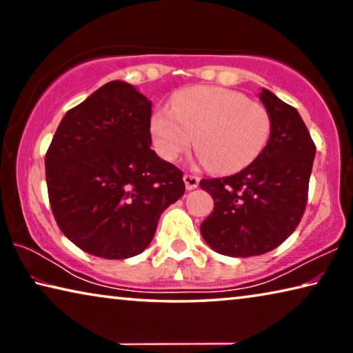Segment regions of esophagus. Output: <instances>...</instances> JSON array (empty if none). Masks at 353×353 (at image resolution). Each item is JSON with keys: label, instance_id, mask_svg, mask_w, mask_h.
<instances>
[{"label": "esophagus", "instance_id": "esophagus-1", "mask_svg": "<svg viewBox=\"0 0 353 353\" xmlns=\"http://www.w3.org/2000/svg\"><path fill=\"white\" fill-rule=\"evenodd\" d=\"M183 182H185V187H187V190H194V188H198V185H199V177L193 176V174H185Z\"/></svg>", "mask_w": 353, "mask_h": 353}]
</instances>
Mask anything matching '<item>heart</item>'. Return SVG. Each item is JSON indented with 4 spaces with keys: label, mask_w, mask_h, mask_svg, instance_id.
Segmentation results:
<instances>
[{
    "label": "heart",
    "mask_w": 353,
    "mask_h": 353,
    "mask_svg": "<svg viewBox=\"0 0 353 353\" xmlns=\"http://www.w3.org/2000/svg\"><path fill=\"white\" fill-rule=\"evenodd\" d=\"M271 115L243 93L224 87H188L172 94L168 107L149 121L152 143L174 162L191 148L196 134L199 162L221 174L238 172L255 162L271 137Z\"/></svg>",
    "instance_id": "obj_1"
}]
</instances>
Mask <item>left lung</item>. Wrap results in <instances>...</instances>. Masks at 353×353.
I'll use <instances>...</instances> for the list:
<instances>
[{
	"instance_id": "8db88e82",
	"label": "left lung",
	"mask_w": 353,
	"mask_h": 353,
	"mask_svg": "<svg viewBox=\"0 0 353 353\" xmlns=\"http://www.w3.org/2000/svg\"><path fill=\"white\" fill-rule=\"evenodd\" d=\"M272 128L255 162L234 176L202 179L214 201L201 235L214 252L246 259L271 252L296 230L305 212L316 146L294 107L261 88Z\"/></svg>"
}]
</instances>
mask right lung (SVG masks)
<instances>
[{
    "instance_id": "1",
    "label": "right lung",
    "mask_w": 353,
    "mask_h": 353,
    "mask_svg": "<svg viewBox=\"0 0 353 353\" xmlns=\"http://www.w3.org/2000/svg\"><path fill=\"white\" fill-rule=\"evenodd\" d=\"M152 103L110 81L65 113L45 157L48 194L63 235L109 260L139 255L182 198V171L151 149Z\"/></svg>"
}]
</instances>
